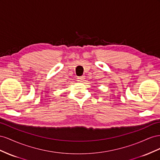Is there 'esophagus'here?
<instances>
[{
  "mask_svg": "<svg viewBox=\"0 0 160 160\" xmlns=\"http://www.w3.org/2000/svg\"><path fill=\"white\" fill-rule=\"evenodd\" d=\"M84 80V76H80V77H78L77 78V81L78 82H83Z\"/></svg>",
  "mask_w": 160,
  "mask_h": 160,
  "instance_id": "obj_1",
  "label": "esophagus"
}]
</instances>
